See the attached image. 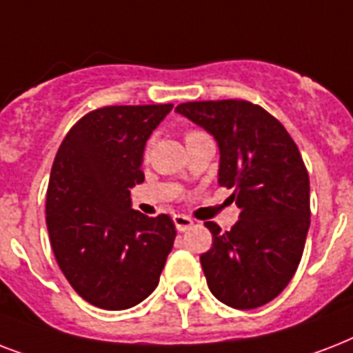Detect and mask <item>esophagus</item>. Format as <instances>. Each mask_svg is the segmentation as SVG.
Listing matches in <instances>:
<instances>
[{"label":"esophagus","instance_id":"esophagus-1","mask_svg":"<svg viewBox=\"0 0 353 353\" xmlns=\"http://www.w3.org/2000/svg\"><path fill=\"white\" fill-rule=\"evenodd\" d=\"M174 225H176L177 231H187V229H190V227L194 225V220L192 218H188V216L185 214H174Z\"/></svg>","mask_w":353,"mask_h":353}]
</instances>
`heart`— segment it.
<instances>
[{"label":"heart","mask_w":353,"mask_h":353,"mask_svg":"<svg viewBox=\"0 0 353 353\" xmlns=\"http://www.w3.org/2000/svg\"><path fill=\"white\" fill-rule=\"evenodd\" d=\"M188 135H192V133H188ZM150 146H152V141H148V144H146V152L150 150Z\"/></svg>","instance_id":"heart-1"}]
</instances>
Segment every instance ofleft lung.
Returning a JSON list of instances; mask_svg holds the SVG:
<instances>
[{"label":"left lung","instance_id":"obj_1","mask_svg":"<svg viewBox=\"0 0 353 353\" xmlns=\"http://www.w3.org/2000/svg\"><path fill=\"white\" fill-rule=\"evenodd\" d=\"M176 112L214 137L218 183L232 188L240 220L231 231L212 221L203 252L210 293L236 310L260 307L293 279L310 229V177L301 152L273 115L245 101L179 104Z\"/></svg>","mask_w":353,"mask_h":353}]
</instances>
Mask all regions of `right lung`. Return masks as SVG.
<instances>
[{"instance_id":"add662e5","label":"right lung","mask_w":353,"mask_h":353,"mask_svg":"<svg viewBox=\"0 0 353 353\" xmlns=\"http://www.w3.org/2000/svg\"><path fill=\"white\" fill-rule=\"evenodd\" d=\"M172 104L108 106L88 113L60 144L49 177L46 221L58 265L84 301L128 310L159 284L176 240L166 214L132 209L144 181L146 141Z\"/></svg>"}]
</instances>
